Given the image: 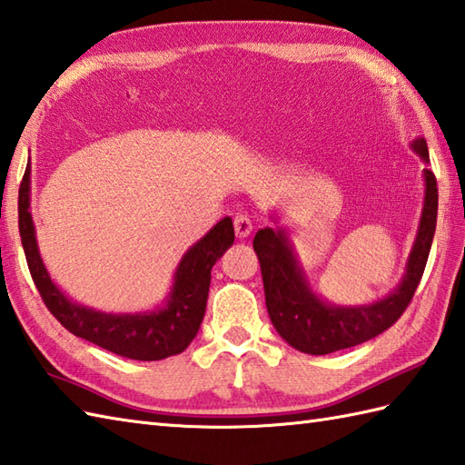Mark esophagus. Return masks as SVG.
I'll list each match as a JSON object with an SVG mask.
<instances>
[{"mask_svg":"<svg viewBox=\"0 0 465 465\" xmlns=\"http://www.w3.org/2000/svg\"><path fill=\"white\" fill-rule=\"evenodd\" d=\"M252 232V221L246 214H236L234 216V234L239 239H246Z\"/></svg>","mask_w":465,"mask_h":465,"instance_id":"1","label":"esophagus"}]
</instances>
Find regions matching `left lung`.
Masks as SVG:
<instances>
[{
    "label": "left lung",
    "mask_w": 465,
    "mask_h": 465,
    "mask_svg": "<svg viewBox=\"0 0 465 465\" xmlns=\"http://www.w3.org/2000/svg\"><path fill=\"white\" fill-rule=\"evenodd\" d=\"M411 151L430 164L424 137L411 143ZM424 206H421L416 241L406 262V272L394 291L372 304H330L308 284L306 272L286 229L266 226L256 232L252 246L262 271L266 311L284 342L304 354L322 356L366 342L384 332L404 314L424 274L436 232L438 183L430 169H424Z\"/></svg>",
    "instance_id": "8db88e82"
}]
</instances>
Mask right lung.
<instances>
[{
  "mask_svg": "<svg viewBox=\"0 0 465 465\" xmlns=\"http://www.w3.org/2000/svg\"><path fill=\"white\" fill-rule=\"evenodd\" d=\"M31 164L19 187V234L25 251L31 278L44 298L49 312L64 324L71 334L85 338L109 352L151 362L181 354L197 336L204 318L209 298L211 271L224 251L234 242V226L231 216H224L183 254L173 274L171 292L163 306L147 312H101L79 304L51 281L44 259L39 254L35 226L31 219Z\"/></svg>",
  "mask_w": 465,
  "mask_h": 465,
  "instance_id": "add662e5",
  "label": "right lung"
}]
</instances>
